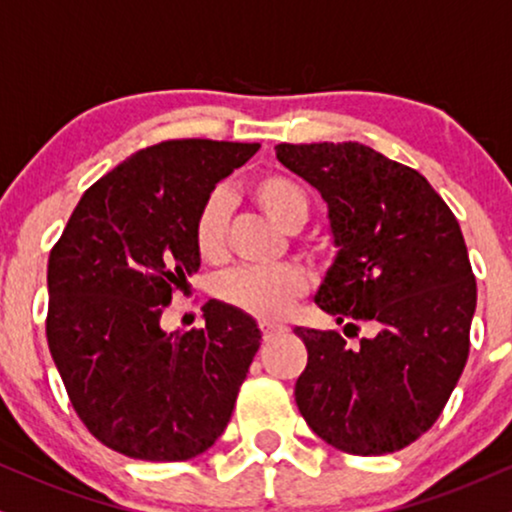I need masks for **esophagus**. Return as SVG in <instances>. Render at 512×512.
Returning <instances> with one entry per match:
<instances>
[{
    "label": "esophagus",
    "instance_id": "1",
    "mask_svg": "<svg viewBox=\"0 0 512 512\" xmlns=\"http://www.w3.org/2000/svg\"><path fill=\"white\" fill-rule=\"evenodd\" d=\"M262 335L264 338H271V335H278V333H286L288 328L281 326V323H262Z\"/></svg>",
    "mask_w": 512,
    "mask_h": 512
}]
</instances>
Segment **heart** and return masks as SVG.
Listing matches in <instances>:
<instances>
[{
	"mask_svg": "<svg viewBox=\"0 0 512 512\" xmlns=\"http://www.w3.org/2000/svg\"><path fill=\"white\" fill-rule=\"evenodd\" d=\"M255 203L278 226L293 231L309 215V198L295 179L281 172L257 174L250 181ZM193 248L203 262L215 264L226 250V198L222 191H212L198 205L191 224ZM307 274L295 264H281L271 269H236L226 274L217 286L219 300L238 312L260 321H278L297 297L307 293Z\"/></svg>",
	"mask_w": 512,
	"mask_h": 512,
	"instance_id": "heart-1",
	"label": "heart"
}]
</instances>
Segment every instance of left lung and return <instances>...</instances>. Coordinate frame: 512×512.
Wrapping results in <instances>:
<instances>
[{"label":"left lung","mask_w":512,"mask_h":512,"mask_svg":"<svg viewBox=\"0 0 512 512\" xmlns=\"http://www.w3.org/2000/svg\"><path fill=\"white\" fill-rule=\"evenodd\" d=\"M276 158L328 203L340 250L316 304L354 335L357 321L378 331L349 347L297 326V409L345 454H392L435 425L468 361L477 283L461 226L423 174L357 141L278 144Z\"/></svg>","instance_id":"1"}]
</instances>
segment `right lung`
Instances as JSON below:
<instances>
[{
  "mask_svg": "<svg viewBox=\"0 0 512 512\" xmlns=\"http://www.w3.org/2000/svg\"><path fill=\"white\" fill-rule=\"evenodd\" d=\"M260 144L172 139L94 181L49 252L47 342L70 404L108 449L189 461L229 423L260 328L222 302L205 326L165 333L160 316L196 274L191 224L219 179Z\"/></svg>",
  "mask_w": 512,
  "mask_h": 512,
  "instance_id": "obj_1",
  "label": "right lung"
}]
</instances>
